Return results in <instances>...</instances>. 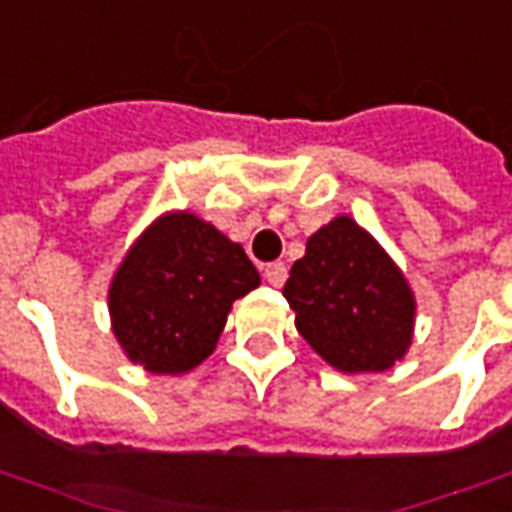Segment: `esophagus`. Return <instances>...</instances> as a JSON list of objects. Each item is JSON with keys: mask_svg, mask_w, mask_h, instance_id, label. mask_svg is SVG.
<instances>
[{"mask_svg": "<svg viewBox=\"0 0 512 512\" xmlns=\"http://www.w3.org/2000/svg\"><path fill=\"white\" fill-rule=\"evenodd\" d=\"M263 277H266V283L274 285V288H280L285 283V277H288V269H285V263H269L266 269H263Z\"/></svg>", "mask_w": 512, "mask_h": 512, "instance_id": "34e87169", "label": "esophagus"}]
</instances>
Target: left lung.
Instances as JSON below:
<instances>
[{
  "label": "left lung",
  "instance_id": "1",
  "mask_svg": "<svg viewBox=\"0 0 512 512\" xmlns=\"http://www.w3.org/2000/svg\"><path fill=\"white\" fill-rule=\"evenodd\" d=\"M283 297L302 339L339 373H384L412 347L415 291L350 215H336L308 238Z\"/></svg>",
  "mask_w": 512,
  "mask_h": 512
}]
</instances>
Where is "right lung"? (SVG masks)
<instances>
[{"label": "right lung", "instance_id": "obj_1", "mask_svg": "<svg viewBox=\"0 0 512 512\" xmlns=\"http://www.w3.org/2000/svg\"><path fill=\"white\" fill-rule=\"evenodd\" d=\"M257 285L241 243L196 212H162L111 274V333L142 370L190 373L212 356L232 302Z\"/></svg>", "mask_w": 512, "mask_h": 512}]
</instances>
